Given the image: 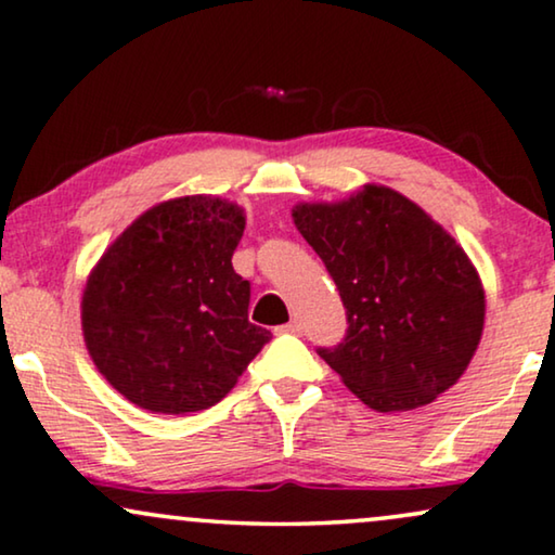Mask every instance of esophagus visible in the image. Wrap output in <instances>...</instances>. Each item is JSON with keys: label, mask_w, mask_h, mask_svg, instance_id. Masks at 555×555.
Listing matches in <instances>:
<instances>
[{"label": "esophagus", "mask_w": 555, "mask_h": 555, "mask_svg": "<svg viewBox=\"0 0 555 555\" xmlns=\"http://www.w3.org/2000/svg\"><path fill=\"white\" fill-rule=\"evenodd\" d=\"M276 335H301V324L299 322H289L276 327Z\"/></svg>", "instance_id": "obj_1"}]
</instances>
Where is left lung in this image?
<instances>
[{"instance_id": "left-lung-1", "label": "left lung", "mask_w": 555, "mask_h": 555, "mask_svg": "<svg viewBox=\"0 0 555 555\" xmlns=\"http://www.w3.org/2000/svg\"><path fill=\"white\" fill-rule=\"evenodd\" d=\"M292 216L345 305L343 343L317 347L345 386L383 413L418 409L452 388L485 324L482 284L460 243L378 184Z\"/></svg>"}]
</instances>
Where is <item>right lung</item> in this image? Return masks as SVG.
<instances>
[{
    "label": "right lung",
    "mask_w": 555,
    "mask_h": 555,
    "mask_svg": "<svg viewBox=\"0 0 555 555\" xmlns=\"http://www.w3.org/2000/svg\"><path fill=\"white\" fill-rule=\"evenodd\" d=\"M246 218L218 197H180L137 218L83 292V337L111 386L152 413L225 398L271 332L248 322L250 284L233 271Z\"/></svg>",
    "instance_id": "right-lung-1"
}]
</instances>
